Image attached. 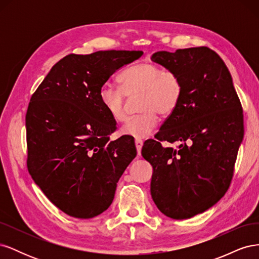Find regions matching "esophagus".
<instances>
[{"mask_svg": "<svg viewBox=\"0 0 259 259\" xmlns=\"http://www.w3.org/2000/svg\"><path fill=\"white\" fill-rule=\"evenodd\" d=\"M135 146L137 149V154L140 155V152H142V148H143V140L142 139H135Z\"/></svg>", "mask_w": 259, "mask_h": 259, "instance_id": "1", "label": "esophagus"}]
</instances>
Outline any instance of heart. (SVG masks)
I'll list each match as a JSON object with an SVG mask.
<instances>
[{
  "mask_svg": "<svg viewBox=\"0 0 259 259\" xmlns=\"http://www.w3.org/2000/svg\"><path fill=\"white\" fill-rule=\"evenodd\" d=\"M121 90L109 85L101 88L100 104L106 112L117 123L126 119L125 96L139 99V113L126 121L121 133L125 136L145 138L158 125V115H168L177 108L183 96V82L174 71L163 70L152 62H140L128 68L117 76Z\"/></svg>",
  "mask_w": 259,
  "mask_h": 259,
  "instance_id": "1",
  "label": "heart"
}]
</instances>
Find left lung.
<instances>
[{"label": "left lung", "instance_id": "left-lung-1", "mask_svg": "<svg viewBox=\"0 0 259 259\" xmlns=\"http://www.w3.org/2000/svg\"><path fill=\"white\" fill-rule=\"evenodd\" d=\"M151 60L183 82L177 108L142 149L153 167L151 197L167 217L191 218L216 204L231 184L244 134L242 106L228 68L206 46L156 52Z\"/></svg>", "mask_w": 259, "mask_h": 259}]
</instances>
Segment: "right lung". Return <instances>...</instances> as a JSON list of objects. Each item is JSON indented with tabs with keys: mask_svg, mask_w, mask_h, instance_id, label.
I'll return each mask as SVG.
<instances>
[{
	"mask_svg": "<svg viewBox=\"0 0 259 259\" xmlns=\"http://www.w3.org/2000/svg\"><path fill=\"white\" fill-rule=\"evenodd\" d=\"M142 51L70 54L51 69L26 114L28 170L67 215L93 218L114 198L116 184L137 154L134 138L111 142L116 130L100 104L103 85Z\"/></svg>",
	"mask_w": 259,
	"mask_h": 259,
	"instance_id": "obj_1",
	"label": "right lung"
}]
</instances>
